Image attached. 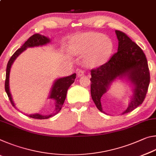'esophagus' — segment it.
Here are the masks:
<instances>
[{
	"label": "esophagus",
	"instance_id": "34e87169",
	"mask_svg": "<svg viewBox=\"0 0 156 156\" xmlns=\"http://www.w3.org/2000/svg\"><path fill=\"white\" fill-rule=\"evenodd\" d=\"M84 73V71L83 70V69H79V70L78 71V72H77V74H78V76H83Z\"/></svg>",
	"mask_w": 156,
	"mask_h": 156
}]
</instances>
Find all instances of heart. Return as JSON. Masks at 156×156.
Masks as SVG:
<instances>
[{"mask_svg": "<svg viewBox=\"0 0 156 156\" xmlns=\"http://www.w3.org/2000/svg\"><path fill=\"white\" fill-rule=\"evenodd\" d=\"M72 50L78 54H87L86 60L92 65L106 62L112 51V43L107 37L100 34H88L81 36L72 44Z\"/></svg>", "mask_w": 156, "mask_h": 156, "instance_id": "b5f03b06", "label": "heart"}]
</instances>
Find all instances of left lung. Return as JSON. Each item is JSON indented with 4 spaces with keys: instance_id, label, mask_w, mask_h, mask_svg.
Wrapping results in <instances>:
<instances>
[{
    "instance_id": "left-lung-1",
    "label": "left lung",
    "mask_w": 156,
    "mask_h": 156,
    "mask_svg": "<svg viewBox=\"0 0 156 156\" xmlns=\"http://www.w3.org/2000/svg\"><path fill=\"white\" fill-rule=\"evenodd\" d=\"M118 51L108 62L91 70V95L96 107L102 109L100 99L116 78H126L133 85V94L129 106L122 114L131 112L143 102L150 83L146 56L142 49L122 31L115 30Z\"/></svg>"
}]
</instances>
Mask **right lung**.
I'll return each instance as SVG.
<instances>
[{
    "mask_svg": "<svg viewBox=\"0 0 156 156\" xmlns=\"http://www.w3.org/2000/svg\"><path fill=\"white\" fill-rule=\"evenodd\" d=\"M50 43L49 38H47L44 36L40 35L38 34H34L33 36L28 38V40L25 42V43L23 44V46L20 48L18 49L16 51L14 54L12 55V57L10 58L9 60L8 61L7 65V69H6V77H5V91L8 96L9 99V101L11 102L13 107H15V105L13 102L12 95L10 94L9 91V72L10 69H11L12 65L13 62L15 60V59L19 56V55L22 53L23 51L27 48V47H38L44 45L47 43ZM76 77V73H73L72 75L69 76H67V77L59 78L55 81V83L53 84V87L51 88V93H50L49 98L53 99L55 101V108H54V112L51 113L49 115H43L39 114V113H34V114H30L27 115V116L30 118H34V119H47L49 118L51 116L57 114L60 110L64 103L65 100L66 98V96H67V92L68 89L69 87L74 83L75 79Z\"/></svg>",
    "mask_w": 156,
    "mask_h": 156,
    "instance_id": "add662e5",
    "label": "right lung"
}]
</instances>
